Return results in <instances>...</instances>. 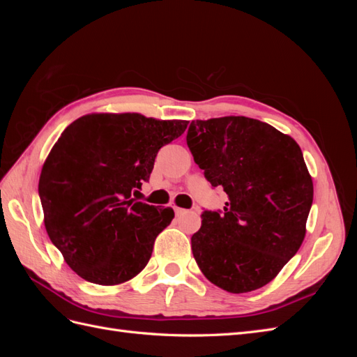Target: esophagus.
<instances>
[{"mask_svg": "<svg viewBox=\"0 0 357 357\" xmlns=\"http://www.w3.org/2000/svg\"><path fill=\"white\" fill-rule=\"evenodd\" d=\"M174 211H176V214H177V215H181V214L188 213V210H185V208H180V207H176V208H174Z\"/></svg>", "mask_w": 357, "mask_h": 357, "instance_id": "1", "label": "esophagus"}]
</instances>
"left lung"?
Listing matches in <instances>:
<instances>
[{
  "label": "left lung",
  "mask_w": 357,
  "mask_h": 357,
  "mask_svg": "<svg viewBox=\"0 0 357 357\" xmlns=\"http://www.w3.org/2000/svg\"><path fill=\"white\" fill-rule=\"evenodd\" d=\"M186 142L205 178L229 198L223 211H202L192 235L199 269L231 294L268 284L305 236L312 180L301 147L244 116L192 121Z\"/></svg>",
  "instance_id": "1"
}]
</instances>
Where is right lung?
<instances>
[{
    "label": "right lung",
    "instance_id": "add662e5",
    "mask_svg": "<svg viewBox=\"0 0 357 357\" xmlns=\"http://www.w3.org/2000/svg\"><path fill=\"white\" fill-rule=\"evenodd\" d=\"M188 121L93 113L66 128L43 165L38 195L50 241L86 282L121 284L143 271L174 210L135 201L162 146Z\"/></svg>",
    "mask_w": 357,
    "mask_h": 357
}]
</instances>
